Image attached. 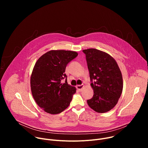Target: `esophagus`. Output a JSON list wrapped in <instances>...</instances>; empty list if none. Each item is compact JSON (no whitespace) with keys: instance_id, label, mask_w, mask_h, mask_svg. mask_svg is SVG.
<instances>
[{"instance_id":"1","label":"esophagus","mask_w":148,"mask_h":148,"mask_svg":"<svg viewBox=\"0 0 148 148\" xmlns=\"http://www.w3.org/2000/svg\"><path fill=\"white\" fill-rule=\"evenodd\" d=\"M84 87V86L83 85H79V86H77V89L79 91H81L82 90V89Z\"/></svg>"}]
</instances>
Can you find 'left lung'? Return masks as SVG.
Masks as SVG:
<instances>
[{"label": "left lung", "instance_id": "obj_1", "mask_svg": "<svg viewBox=\"0 0 148 148\" xmlns=\"http://www.w3.org/2000/svg\"><path fill=\"white\" fill-rule=\"evenodd\" d=\"M94 90L89 107L99 113L107 112L117 103L122 92L123 80L116 61L108 54L95 49L82 50Z\"/></svg>", "mask_w": 148, "mask_h": 148}]
</instances>
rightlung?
Returning a JSON list of instances; mask_svg holds the SVG:
<instances>
[{"label":"right lung","instance_id":"add662e5","mask_svg":"<svg viewBox=\"0 0 148 148\" xmlns=\"http://www.w3.org/2000/svg\"><path fill=\"white\" fill-rule=\"evenodd\" d=\"M77 56L75 51L51 50L36 62L30 78L31 90L36 102L45 112L57 114L69 106L76 88L68 84L65 71Z\"/></svg>","mask_w":148,"mask_h":148}]
</instances>
